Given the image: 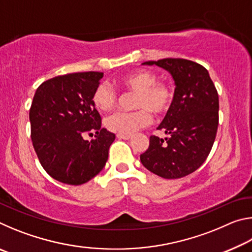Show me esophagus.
<instances>
[{"label":"esophagus","instance_id":"1","mask_svg":"<svg viewBox=\"0 0 252 252\" xmlns=\"http://www.w3.org/2000/svg\"><path fill=\"white\" fill-rule=\"evenodd\" d=\"M118 139H123V140H129L131 138V134H117Z\"/></svg>","mask_w":252,"mask_h":252}]
</instances>
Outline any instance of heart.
Returning a JSON list of instances; mask_svg holds the SVG:
<instances>
[{
  "label": "heart",
  "mask_w": 252,
  "mask_h": 252,
  "mask_svg": "<svg viewBox=\"0 0 252 252\" xmlns=\"http://www.w3.org/2000/svg\"><path fill=\"white\" fill-rule=\"evenodd\" d=\"M125 90L135 93L132 112H116L106 118L105 126L119 134H132L148 126L152 114L163 116L171 109L176 91L171 83L158 81L150 70H136L120 80ZM92 101L100 112H108L117 104V94L108 83H100L93 92Z\"/></svg>",
  "instance_id": "1"
}]
</instances>
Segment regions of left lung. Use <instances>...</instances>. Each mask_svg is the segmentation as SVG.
<instances>
[{
    "instance_id": "left-lung-1",
    "label": "left lung",
    "mask_w": 252,
    "mask_h": 252,
    "mask_svg": "<svg viewBox=\"0 0 252 252\" xmlns=\"http://www.w3.org/2000/svg\"><path fill=\"white\" fill-rule=\"evenodd\" d=\"M156 64L171 73L176 96L158 130L168 138L151 135L140 156L149 171L164 179H179L194 172L206 161L219 125V96L206 67L186 59H162Z\"/></svg>"
}]
</instances>
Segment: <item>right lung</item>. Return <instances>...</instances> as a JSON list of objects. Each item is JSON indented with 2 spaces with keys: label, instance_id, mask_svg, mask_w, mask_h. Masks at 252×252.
<instances>
[{
  "label": "right lung",
  "instance_id": "1",
  "mask_svg": "<svg viewBox=\"0 0 252 252\" xmlns=\"http://www.w3.org/2000/svg\"><path fill=\"white\" fill-rule=\"evenodd\" d=\"M102 72H79L44 81L31 109V139L42 167L55 180L80 186L104 168L114 133L101 126L92 101ZM95 133L91 142L85 134Z\"/></svg>",
  "mask_w": 252,
  "mask_h": 252
}]
</instances>
